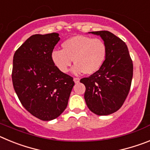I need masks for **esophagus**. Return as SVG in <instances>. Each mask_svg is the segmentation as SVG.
<instances>
[{
    "mask_svg": "<svg viewBox=\"0 0 150 150\" xmlns=\"http://www.w3.org/2000/svg\"><path fill=\"white\" fill-rule=\"evenodd\" d=\"M74 81L75 83H78L79 82V78L78 77H74Z\"/></svg>",
    "mask_w": 150,
    "mask_h": 150,
    "instance_id": "obj_1",
    "label": "esophagus"
}]
</instances>
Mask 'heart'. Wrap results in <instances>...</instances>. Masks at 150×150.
I'll return each instance as SVG.
<instances>
[{
  "instance_id": "b5f03b06",
  "label": "heart",
  "mask_w": 150,
  "mask_h": 150,
  "mask_svg": "<svg viewBox=\"0 0 150 150\" xmlns=\"http://www.w3.org/2000/svg\"><path fill=\"white\" fill-rule=\"evenodd\" d=\"M62 50L52 52L51 60L56 68L67 73L74 60L73 72L91 75L100 70L107 58V49L104 40L84 35L71 37L64 41Z\"/></svg>"
}]
</instances>
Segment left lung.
Instances as JSON below:
<instances>
[{
	"mask_svg": "<svg viewBox=\"0 0 150 150\" xmlns=\"http://www.w3.org/2000/svg\"><path fill=\"white\" fill-rule=\"evenodd\" d=\"M99 35L107 49L101 68L88 77L80 79L86 86L84 98L87 107L98 116L112 114L120 110L129 93L133 63L124 41L107 30L91 31Z\"/></svg>",
	"mask_w": 150,
	"mask_h": 150,
	"instance_id": "obj_1",
	"label": "left lung"
}]
</instances>
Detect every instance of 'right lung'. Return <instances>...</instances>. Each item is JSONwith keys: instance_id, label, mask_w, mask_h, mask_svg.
<instances>
[{"instance_id": "add662e5", "label": "right lung", "mask_w": 150, "mask_h": 150, "mask_svg": "<svg viewBox=\"0 0 150 150\" xmlns=\"http://www.w3.org/2000/svg\"><path fill=\"white\" fill-rule=\"evenodd\" d=\"M59 34H34L16 51L12 80L21 104L43 121L59 117L66 109L73 77L61 72L51 60Z\"/></svg>"}]
</instances>
